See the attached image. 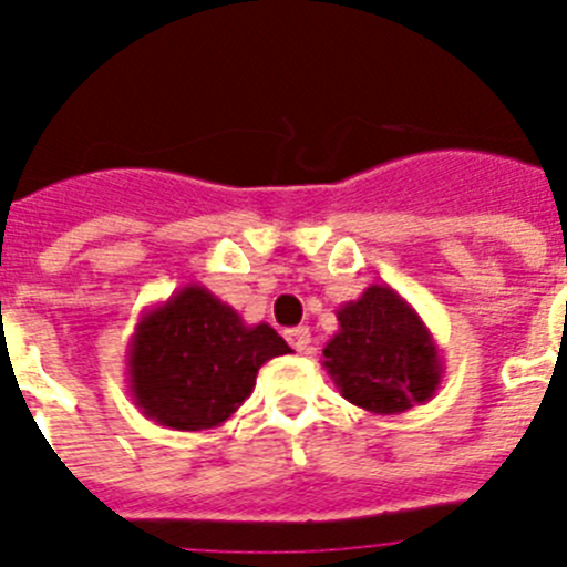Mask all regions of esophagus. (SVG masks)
<instances>
[{"mask_svg": "<svg viewBox=\"0 0 567 567\" xmlns=\"http://www.w3.org/2000/svg\"><path fill=\"white\" fill-rule=\"evenodd\" d=\"M287 340H289V346H292L295 352H307L309 343H312V332H309L307 327L287 329Z\"/></svg>", "mask_w": 567, "mask_h": 567, "instance_id": "obj_1", "label": "esophagus"}]
</instances>
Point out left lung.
I'll return each instance as SVG.
<instances>
[{"label":"left lung","mask_w":567,"mask_h":567,"mask_svg":"<svg viewBox=\"0 0 567 567\" xmlns=\"http://www.w3.org/2000/svg\"><path fill=\"white\" fill-rule=\"evenodd\" d=\"M320 363L349 403L372 414L409 412L443 383L434 334L389 284H372L338 309V332Z\"/></svg>","instance_id":"1"}]
</instances>
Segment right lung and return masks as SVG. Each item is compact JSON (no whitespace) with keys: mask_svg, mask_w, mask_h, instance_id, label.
Here are the masks:
<instances>
[{"mask_svg":"<svg viewBox=\"0 0 567 567\" xmlns=\"http://www.w3.org/2000/svg\"><path fill=\"white\" fill-rule=\"evenodd\" d=\"M292 349L269 323H244L202 284H187L135 323L127 389L147 420L175 432L227 423L252 394L258 369Z\"/></svg>","mask_w":567,"mask_h":567,"instance_id":"obj_1","label":"right lung"}]
</instances>
